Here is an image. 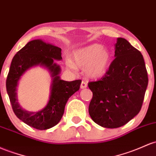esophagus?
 <instances>
[{
  "instance_id": "34e87169",
  "label": "esophagus",
  "mask_w": 156,
  "mask_h": 156,
  "mask_svg": "<svg viewBox=\"0 0 156 156\" xmlns=\"http://www.w3.org/2000/svg\"><path fill=\"white\" fill-rule=\"evenodd\" d=\"M87 81H82L81 83V89H85V88H87Z\"/></svg>"
}]
</instances>
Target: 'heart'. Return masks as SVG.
I'll return each instance as SVG.
<instances>
[{
	"instance_id": "1",
	"label": "heart",
	"mask_w": 156,
	"mask_h": 156,
	"mask_svg": "<svg viewBox=\"0 0 156 156\" xmlns=\"http://www.w3.org/2000/svg\"><path fill=\"white\" fill-rule=\"evenodd\" d=\"M73 61L66 60L69 69L75 70L76 66L85 68V73L90 78H98L105 74L110 64L111 55L108 49L98 44H93L73 52Z\"/></svg>"
}]
</instances>
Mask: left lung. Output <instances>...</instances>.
Returning <instances> with one entry per match:
<instances>
[{"label": "left lung", "instance_id": "8db88e82", "mask_svg": "<svg viewBox=\"0 0 156 156\" xmlns=\"http://www.w3.org/2000/svg\"><path fill=\"white\" fill-rule=\"evenodd\" d=\"M115 57L99 81L90 82L92 98L89 113L94 122L106 128H118L141 110L148 76L141 53L126 39L118 37Z\"/></svg>", "mask_w": 156, "mask_h": 156}]
</instances>
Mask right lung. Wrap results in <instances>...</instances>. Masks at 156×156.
Instances as JSON below:
<instances>
[{"label":"right lung","instance_id":"add662e5","mask_svg":"<svg viewBox=\"0 0 156 156\" xmlns=\"http://www.w3.org/2000/svg\"><path fill=\"white\" fill-rule=\"evenodd\" d=\"M55 60H62L61 48L41 39L31 41L14 56L6 78V91L15 115L27 125L40 130L49 129L58 124L68 99L79 90L81 83V80H61L59 75L61 66ZM37 66L45 68L51 73V95L44 108L37 112H30L22 108L18 103L16 87L22 75L27 70Z\"/></svg>","mask_w":156,"mask_h":156}]
</instances>
